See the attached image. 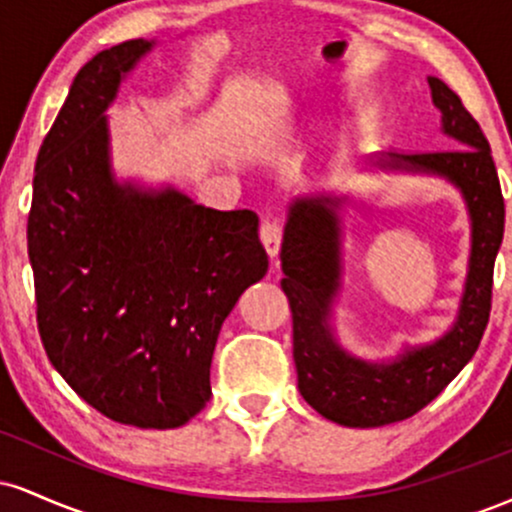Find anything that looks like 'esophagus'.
<instances>
[{
    "instance_id": "34e87169",
    "label": "esophagus",
    "mask_w": 512,
    "mask_h": 512,
    "mask_svg": "<svg viewBox=\"0 0 512 512\" xmlns=\"http://www.w3.org/2000/svg\"><path fill=\"white\" fill-rule=\"evenodd\" d=\"M260 240L267 250L269 257H276L281 250V226L276 221H262L260 226Z\"/></svg>"
}]
</instances>
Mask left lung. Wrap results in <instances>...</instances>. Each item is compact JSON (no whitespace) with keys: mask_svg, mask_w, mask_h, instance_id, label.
<instances>
[{"mask_svg":"<svg viewBox=\"0 0 512 512\" xmlns=\"http://www.w3.org/2000/svg\"><path fill=\"white\" fill-rule=\"evenodd\" d=\"M440 110V132L452 149L378 154L366 161L380 173L431 175L450 182L469 214V260L452 325L433 342L404 344L392 358L344 349L334 305L344 286V214L349 195L310 192L291 199L281 240V289L293 315V361L298 390L317 414L349 428H375L409 419L433 402L472 361L491 313L493 262L503 243L505 204L491 146L460 96L428 76Z\"/></svg>","mask_w":512,"mask_h":512,"instance_id":"8db88e82","label":"left lung"}]
</instances>
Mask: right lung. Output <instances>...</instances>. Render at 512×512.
I'll return each instance as SVG.
<instances>
[{"label": "right lung", "mask_w": 512, "mask_h": 512, "mask_svg": "<svg viewBox=\"0 0 512 512\" xmlns=\"http://www.w3.org/2000/svg\"><path fill=\"white\" fill-rule=\"evenodd\" d=\"M156 40L88 60L38 151L28 260L50 363L117 424L178 428L211 397L221 325L267 274L255 211L120 180L110 105Z\"/></svg>", "instance_id": "right-lung-1"}]
</instances>
